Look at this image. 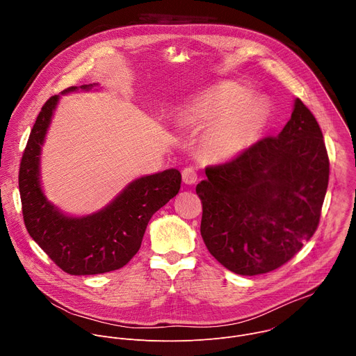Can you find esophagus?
Segmentation results:
<instances>
[{"label": "esophagus", "mask_w": 356, "mask_h": 356, "mask_svg": "<svg viewBox=\"0 0 356 356\" xmlns=\"http://www.w3.org/2000/svg\"><path fill=\"white\" fill-rule=\"evenodd\" d=\"M181 177L186 184H194L197 181V172L193 168H186L181 172Z\"/></svg>", "instance_id": "1"}]
</instances>
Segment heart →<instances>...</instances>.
Returning <instances> with one entry per match:
<instances>
[{
    "instance_id": "b5f03b06",
    "label": "heart",
    "mask_w": 356,
    "mask_h": 356,
    "mask_svg": "<svg viewBox=\"0 0 356 356\" xmlns=\"http://www.w3.org/2000/svg\"><path fill=\"white\" fill-rule=\"evenodd\" d=\"M239 86L222 83L191 98L179 111L177 125L202 129L200 152L210 162H228L253 143L265 118L264 99H246Z\"/></svg>"
}]
</instances>
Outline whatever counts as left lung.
<instances>
[{
	"label": "left lung",
	"instance_id": "8db88e82",
	"mask_svg": "<svg viewBox=\"0 0 356 356\" xmlns=\"http://www.w3.org/2000/svg\"><path fill=\"white\" fill-rule=\"evenodd\" d=\"M197 184L201 236L228 270L255 276L289 262L320 222L330 161L321 128L296 98L289 122Z\"/></svg>",
	"mask_w": 356,
	"mask_h": 356
}]
</instances>
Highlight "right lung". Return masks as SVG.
I'll use <instances>...</instances> for the list:
<instances>
[{"instance_id":"right-lung-1","label":"right lung","mask_w":356,"mask_h":356,"mask_svg":"<svg viewBox=\"0 0 356 356\" xmlns=\"http://www.w3.org/2000/svg\"><path fill=\"white\" fill-rule=\"evenodd\" d=\"M97 84L80 86L91 90ZM69 87L65 92L76 91ZM59 95L43 104L19 165V194L25 227L32 239L63 272L99 275L125 266L139 250L147 222L173 198L181 183L176 169L143 176L129 183L111 202L94 214L69 217L49 202L40 187V150Z\"/></svg>"}]
</instances>
